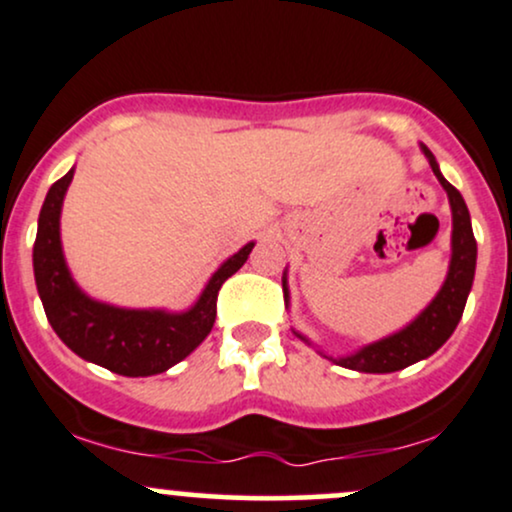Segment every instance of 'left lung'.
Here are the masks:
<instances>
[{
  "mask_svg": "<svg viewBox=\"0 0 512 512\" xmlns=\"http://www.w3.org/2000/svg\"><path fill=\"white\" fill-rule=\"evenodd\" d=\"M428 163H431L433 173L443 190L448 192L450 209H452V257H450V269L445 276L443 289L438 291V296L428 303V308L416 317L414 322H409L404 330H399L390 337L373 342L363 349H358L356 354L339 356L330 361L337 366L358 370V373H395L411 366V363L428 358L450 339V334L455 332L457 322L464 313V303H467L469 291H472L474 281V269H477V240L472 233V221H469V209L464 204V199L455 187L440 173L436 156L428 151V146L421 144ZM284 301L289 303V289H286V272H284ZM298 334V332H296ZM301 337V334H298ZM303 342L308 339L301 337Z\"/></svg>",
  "mask_w": 512,
  "mask_h": 512,
  "instance_id": "1",
  "label": "left lung"
}]
</instances>
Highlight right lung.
Here are the masks:
<instances>
[{
  "label": "right lung",
  "instance_id": "obj_1",
  "mask_svg": "<svg viewBox=\"0 0 512 512\" xmlns=\"http://www.w3.org/2000/svg\"><path fill=\"white\" fill-rule=\"evenodd\" d=\"M74 168L50 187L38 216L33 272L52 330L76 356L127 378H146L190 356L207 339L216 320V298L228 276L248 260L252 245L216 269L199 301L185 313L129 310L88 298L69 274L62 255L60 214Z\"/></svg>",
  "mask_w": 512,
  "mask_h": 512
}]
</instances>
